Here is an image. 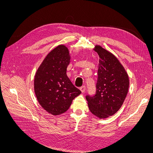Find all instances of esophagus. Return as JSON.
<instances>
[{
	"label": "esophagus",
	"mask_w": 153,
	"mask_h": 153,
	"mask_svg": "<svg viewBox=\"0 0 153 153\" xmlns=\"http://www.w3.org/2000/svg\"><path fill=\"white\" fill-rule=\"evenodd\" d=\"M80 91H82V92H85V89H86V87H85V85H83V86H82V87L80 88Z\"/></svg>",
	"instance_id": "34e87169"
}]
</instances>
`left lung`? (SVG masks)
Listing matches in <instances>:
<instances>
[{
	"instance_id": "8db88e82",
	"label": "left lung",
	"mask_w": 153,
	"mask_h": 153,
	"mask_svg": "<svg viewBox=\"0 0 153 153\" xmlns=\"http://www.w3.org/2000/svg\"><path fill=\"white\" fill-rule=\"evenodd\" d=\"M94 50L100 57L96 93L87 95L91 112L99 118H106L121 107L129 89V78L116 57L101 46Z\"/></svg>"
}]
</instances>
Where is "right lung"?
<instances>
[{
  "label": "right lung",
  "mask_w": 153,
  "mask_h": 153,
  "mask_svg": "<svg viewBox=\"0 0 153 153\" xmlns=\"http://www.w3.org/2000/svg\"><path fill=\"white\" fill-rule=\"evenodd\" d=\"M69 62L68 48L59 45L47 55L36 73V98L40 105L53 115L66 112L73 100L81 93L66 75Z\"/></svg>",
  "instance_id": "right-lung-1"
}]
</instances>
